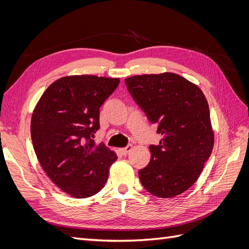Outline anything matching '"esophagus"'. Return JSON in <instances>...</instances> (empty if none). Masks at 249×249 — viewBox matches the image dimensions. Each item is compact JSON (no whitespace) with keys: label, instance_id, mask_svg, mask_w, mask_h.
Segmentation results:
<instances>
[{"label":"esophagus","instance_id":"34e87169","mask_svg":"<svg viewBox=\"0 0 249 249\" xmlns=\"http://www.w3.org/2000/svg\"><path fill=\"white\" fill-rule=\"evenodd\" d=\"M132 145H127L126 147H124V148H120L119 149V152L120 153H122L124 156H125V155H127V154H129V152H130V150L132 149Z\"/></svg>","mask_w":249,"mask_h":249}]
</instances>
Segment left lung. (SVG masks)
I'll return each mask as SVG.
<instances>
[{
	"label": "left lung",
	"mask_w": 249,
	"mask_h": 249,
	"mask_svg": "<svg viewBox=\"0 0 249 249\" xmlns=\"http://www.w3.org/2000/svg\"><path fill=\"white\" fill-rule=\"evenodd\" d=\"M125 84L162 140L150 145L141 184L157 197L182 194L196 182L214 147L209 104L201 89L173 72L138 74Z\"/></svg>",
	"instance_id": "8db88e82"
}]
</instances>
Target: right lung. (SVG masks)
I'll return each mask as SVG.
<instances>
[{
    "instance_id": "right-lung-1",
    "label": "right lung",
    "mask_w": 249,
    "mask_h": 249,
    "mask_svg": "<svg viewBox=\"0 0 249 249\" xmlns=\"http://www.w3.org/2000/svg\"><path fill=\"white\" fill-rule=\"evenodd\" d=\"M119 78L74 74L56 80L32 113L31 138L42 169L58 188L76 198L100 192L115 152L91 139L100 129V108Z\"/></svg>"
}]
</instances>
